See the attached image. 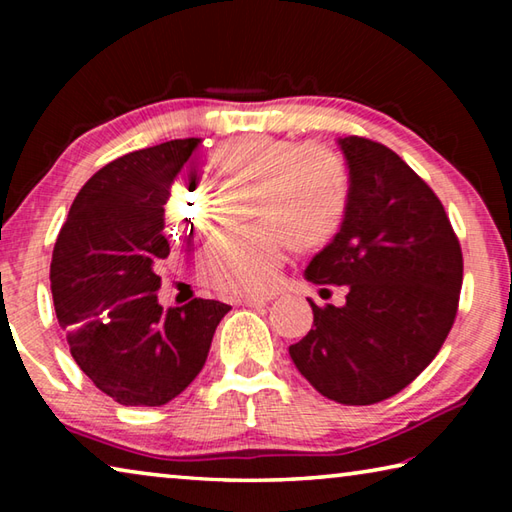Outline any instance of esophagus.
<instances>
[{"label": "esophagus", "mask_w": 512, "mask_h": 512, "mask_svg": "<svg viewBox=\"0 0 512 512\" xmlns=\"http://www.w3.org/2000/svg\"><path fill=\"white\" fill-rule=\"evenodd\" d=\"M241 302H244L246 307L259 309V307H264V305H268V302H271V296H244V298H241Z\"/></svg>", "instance_id": "esophagus-1"}]
</instances>
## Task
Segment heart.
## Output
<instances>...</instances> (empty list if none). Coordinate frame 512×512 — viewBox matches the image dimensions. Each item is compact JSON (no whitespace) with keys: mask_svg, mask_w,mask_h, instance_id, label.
I'll return each mask as SVG.
<instances>
[{"mask_svg":"<svg viewBox=\"0 0 512 512\" xmlns=\"http://www.w3.org/2000/svg\"><path fill=\"white\" fill-rule=\"evenodd\" d=\"M210 169L223 180L255 185L248 219L253 225L219 232L201 257L212 287L244 293L273 282L284 259V241L298 253L327 246L350 210V171L327 146H300L287 137L241 135L210 153ZM173 237H187L205 221L203 196L173 187L167 201Z\"/></svg>","mask_w":512,"mask_h":512,"instance_id":"obj_1","label":"heart"}]
</instances>
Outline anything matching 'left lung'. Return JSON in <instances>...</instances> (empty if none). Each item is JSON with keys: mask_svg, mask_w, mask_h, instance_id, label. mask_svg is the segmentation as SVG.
Segmentation results:
<instances>
[{"mask_svg": "<svg viewBox=\"0 0 512 512\" xmlns=\"http://www.w3.org/2000/svg\"><path fill=\"white\" fill-rule=\"evenodd\" d=\"M336 144L350 169V210L305 277L348 296L325 309L309 300L314 327L289 354L327 400L366 406L400 393L443 348L463 255L443 203L400 155L357 135Z\"/></svg>", "mask_w": 512, "mask_h": 512, "instance_id": "left-lung-1", "label": "left lung"}]
</instances>
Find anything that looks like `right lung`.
Returning a JSON list of instances; mask_svg holds the SVG:
<instances>
[{
    "label": "right lung",
    "instance_id": "obj_1",
    "mask_svg": "<svg viewBox=\"0 0 512 512\" xmlns=\"http://www.w3.org/2000/svg\"><path fill=\"white\" fill-rule=\"evenodd\" d=\"M198 144L171 140L108 162L74 198L54 246L51 296L69 352L124 406H162L183 393L230 311L219 300L167 311L158 302L164 205Z\"/></svg>",
    "mask_w": 512,
    "mask_h": 512
}]
</instances>
